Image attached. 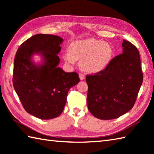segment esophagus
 I'll return each instance as SVG.
<instances>
[{
	"label": "esophagus",
	"mask_w": 154,
	"mask_h": 154,
	"mask_svg": "<svg viewBox=\"0 0 154 154\" xmlns=\"http://www.w3.org/2000/svg\"><path fill=\"white\" fill-rule=\"evenodd\" d=\"M85 75H83V74H82V73H79V78H80V79L81 80H84L85 79Z\"/></svg>",
	"instance_id": "1"
}]
</instances>
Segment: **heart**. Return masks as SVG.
<instances>
[{"mask_svg":"<svg viewBox=\"0 0 154 154\" xmlns=\"http://www.w3.org/2000/svg\"><path fill=\"white\" fill-rule=\"evenodd\" d=\"M113 54L110 45L93 38L75 41L69 45V52L65 53V61L73 64L80 60L79 65L83 70L89 73H97L105 68Z\"/></svg>","mask_w":154,"mask_h":154,"instance_id":"b5f03b06","label":"heart"}]
</instances>
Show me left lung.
<instances>
[{"label":"left lung","mask_w":154,"mask_h":154,"mask_svg":"<svg viewBox=\"0 0 154 154\" xmlns=\"http://www.w3.org/2000/svg\"><path fill=\"white\" fill-rule=\"evenodd\" d=\"M122 54L116 55L104 69L87 75V105L97 119H117L132 109L143 82L139 51L125 40Z\"/></svg>","instance_id":"8db88e82"}]
</instances>
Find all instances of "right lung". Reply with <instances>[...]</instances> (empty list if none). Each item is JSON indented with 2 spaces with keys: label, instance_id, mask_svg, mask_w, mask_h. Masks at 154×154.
<instances>
[{
  "label": "right lung",
  "instance_id": "right-lung-1",
  "mask_svg": "<svg viewBox=\"0 0 154 154\" xmlns=\"http://www.w3.org/2000/svg\"><path fill=\"white\" fill-rule=\"evenodd\" d=\"M62 42L57 35L38 34L23 42L16 51L13 86L25 110L38 119L60 116L69 90L80 81L77 73H67L57 67ZM34 53L43 57L41 65L32 61Z\"/></svg>",
  "mask_w": 154,
  "mask_h": 154
}]
</instances>
